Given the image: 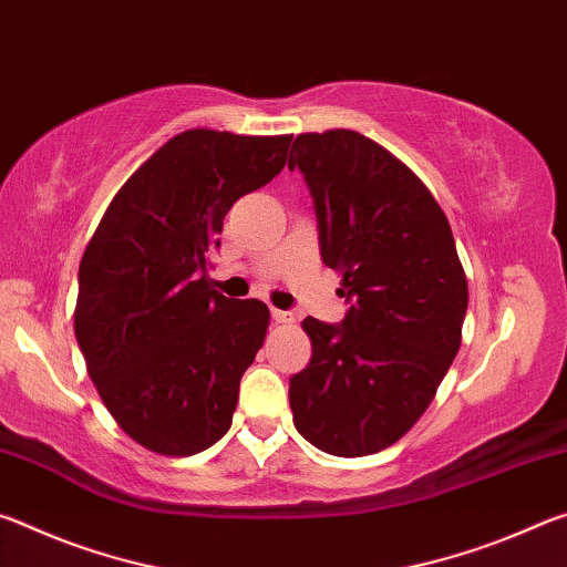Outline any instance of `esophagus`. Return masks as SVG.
Returning <instances> with one entry per match:
<instances>
[{"mask_svg": "<svg viewBox=\"0 0 567 567\" xmlns=\"http://www.w3.org/2000/svg\"><path fill=\"white\" fill-rule=\"evenodd\" d=\"M272 320L275 322H280V324H285V322H295V315L292 312H285V310H275V307H272Z\"/></svg>", "mask_w": 567, "mask_h": 567, "instance_id": "34e87169", "label": "esophagus"}]
</instances>
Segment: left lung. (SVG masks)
Returning a JSON list of instances; mask_svg holds the SVG:
<instances>
[{
	"mask_svg": "<svg viewBox=\"0 0 567 567\" xmlns=\"http://www.w3.org/2000/svg\"><path fill=\"white\" fill-rule=\"evenodd\" d=\"M322 262L342 272L340 324L302 322L307 368L290 378L297 433L322 453L362 457L408 433L460 350L467 280L453 229L427 187L360 132L297 134Z\"/></svg>",
	"mask_w": 567,
	"mask_h": 567,
	"instance_id": "obj_1",
	"label": "left lung"
}]
</instances>
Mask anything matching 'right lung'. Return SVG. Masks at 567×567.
Returning a JSON list of instances; mask_svg holds the SVG:
<instances>
[{
  "instance_id": "1",
  "label": "right lung",
  "mask_w": 567,
  "mask_h": 567,
  "mask_svg": "<svg viewBox=\"0 0 567 567\" xmlns=\"http://www.w3.org/2000/svg\"><path fill=\"white\" fill-rule=\"evenodd\" d=\"M290 142L177 134L124 182L84 249L76 342L112 417L152 453H203L233 425L270 310L209 290L207 267L229 207L280 175Z\"/></svg>"
}]
</instances>
